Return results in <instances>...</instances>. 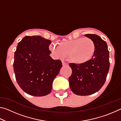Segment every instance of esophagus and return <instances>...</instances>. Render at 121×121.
<instances>
[{"label": "esophagus", "mask_w": 121, "mask_h": 121, "mask_svg": "<svg viewBox=\"0 0 121 121\" xmlns=\"http://www.w3.org/2000/svg\"><path fill=\"white\" fill-rule=\"evenodd\" d=\"M62 65H63V66H65V65H68V63H67L66 62H62Z\"/></svg>", "instance_id": "34e87169"}]
</instances>
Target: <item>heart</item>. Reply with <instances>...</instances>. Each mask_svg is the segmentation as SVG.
Listing matches in <instances>:
<instances>
[{"mask_svg": "<svg viewBox=\"0 0 121 121\" xmlns=\"http://www.w3.org/2000/svg\"><path fill=\"white\" fill-rule=\"evenodd\" d=\"M53 56L62 59L68 55L71 62L76 65H84L93 58L95 45L93 41L87 37H81L65 40L59 43V46L51 44L49 47Z\"/></svg>", "mask_w": 121, "mask_h": 121, "instance_id": "obj_1", "label": "heart"}]
</instances>
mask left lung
<instances>
[{
  "instance_id": "obj_1",
  "label": "left lung",
  "mask_w": 121,
  "mask_h": 121,
  "mask_svg": "<svg viewBox=\"0 0 121 121\" xmlns=\"http://www.w3.org/2000/svg\"><path fill=\"white\" fill-rule=\"evenodd\" d=\"M92 40L95 45L93 58L84 65L69 63L72 74L69 78L71 91L78 95H88L97 92L104 85L109 69V51L105 41L94 34L84 35Z\"/></svg>"
}]
</instances>
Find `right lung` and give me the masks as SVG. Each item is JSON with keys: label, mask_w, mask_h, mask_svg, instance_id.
<instances>
[{"label": "right lung", "mask_w": 121, "mask_h": 121, "mask_svg": "<svg viewBox=\"0 0 121 121\" xmlns=\"http://www.w3.org/2000/svg\"><path fill=\"white\" fill-rule=\"evenodd\" d=\"M51 41L39 36H25L14 53V71L16 80L28 95L42 97L48 95L52 83L62 68L60 60L50 56Z\"/></svg>", "instance_id": "1"}]
</instances>
